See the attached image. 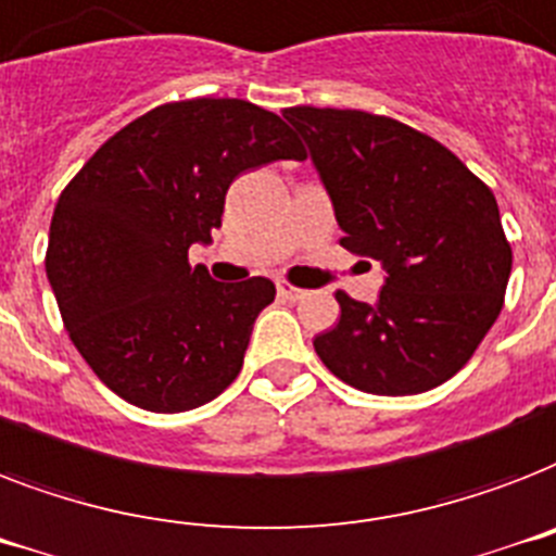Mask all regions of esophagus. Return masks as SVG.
I'll return each mask as SVG.
<instances>
[{"label": "esophagus", "instance_id": "1", "mask_svg": "<svg viewBox=\"0 0 556 556\" xmlns=\"http://www.w3.org/2000/svg\"><path fill=\"white\" fill-rule=\"evenodd\" d=\"M278 295H281L283 301H301L306 295V290H299V287H292V283L281 281L278 283Z\"/></svg>", "mask_w": 556, "mask_h": 556}]
</instances>
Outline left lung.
<instances>
[{
    "label": "left lung",
    "mask_w": 556,
    "mask_h": 556,
    "mask_svg": "<svg viewBox=\"0 0 556 556\" xmlns=\"http://www.w3.org/2000/svg\"><path fill=\"white\" fill-rule=\"evenodd\" d=\"M283 117L309 146L341 247L384 269L376 304L336 292L341 318L315 336V353L364 393L439 388L503 309L510 243L494 192L454 152L399 119L313 105Z\"/></svg>",
    "instance_id": "obj_1"
}]
</instances>
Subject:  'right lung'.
Masks as SVG:
<instances>
[{
	"mask_svg": "<svg viewBox=\"0 0 556 556\" xmlns=\"http://www.w3.org/2000/svg\"><path fill=\"white\" fill-rule=\"evenodd\" d=\"M278 114L247 100L157 105L105 140L53 208L46 273L74 348L105 388L152 413L220 396L243 367L269 278L189 266L247 168L304 160Z\"/></svg>",
	"mask_w": 556,
	"mask_h": 556,
	"instance_id": "1",
	"label": "right lung"
}]
</instances>
